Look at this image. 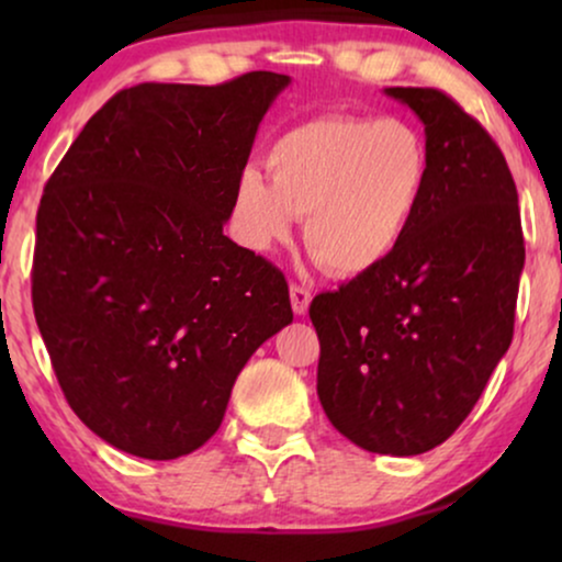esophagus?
I'll return each mask as SVG.
<instances>
[{
    "label": "esophagus",
    "mask_w": 562,
    "mask_h": 562,
    "mask_svg": "<svg viewBox=\"0 0 562 562\" xmlns=\"http://www.w3.org/2000/svg\"><path fill=\"white\" fill-rule=\"evenodd\" d=\"M289 296H291V310H294V314H299V317H304L306 310H310V302H312L310 289L299 286V283H291Z\"/></svg>",
    "instance_id": "34e87169"
}]
</instances>
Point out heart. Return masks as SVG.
Here are the masks:
<instances>
[{"label":"heart","instance_id":"b5f03b06","mask_svg":"<svg viewBox=\"0 0 562 562\" xmlns=\"http://www.w3.org/2000/svg\"><path fill=\"white\" fill-rule=\"evenodd\" d=\"M271 179L245 168L235 220L252 250L286 243L304 217V243L337 276H363L398 250L429 181V148L402 117L333 114L281 135Z\"/></svg>","mask_w":562,"mask_h":562}]
</instances>
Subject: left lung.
Masks as SVG:
<instances>
[{"label": "left lung", "instance_id": "1", "mask_svg": "<svg viewBox=\"0 0 562 562\" xmlns=\"http://www.w3.org/2000/svg\"><path fill=\"white\" fill-rule=\"evenodd\" d=\"M383 91L425 125V199L394 256L314 296L310 317L327 419L358 448L409 458L463 425L509 350L525 237L486 130L437 89Z\"/></svg>", "mask_w": 562, "mask_h": 562}]
</instances>
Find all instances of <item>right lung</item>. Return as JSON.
<instances>
[{"mask_svg": "<svg viewBox=\"0 0 562 562\" xmlns=\"http://www.w3.org/2000/svg\"><path fill=\"white\" fill-rule=\"evenodd\" d=\"M289 76L140 83L76 137L37 210L33 310L83 425L148 460L189 456L252 352L291 325L279 268L222 233Z\"/></svg>", "mask_w": 562, "mask_h": 562, "instance_id": "right-lung-1", "label": "right lung"}]
</instances>
